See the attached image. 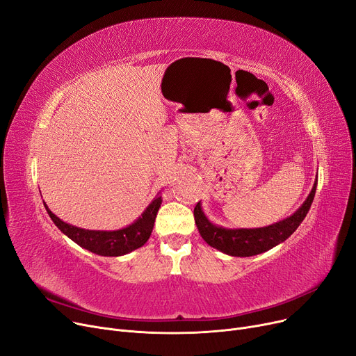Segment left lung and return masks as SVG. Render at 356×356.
<instances>
[{
  "instance_id": "8db88e82",
  "label": "left lung",
  "mask_w": 356,
  "mask_h": 356,
  "mask_svg": "<svg viewBox=\"0 0 356 356\" xmlns=\"http://www.w3.org/2000/svg\"><path fill=\"white\" fill-rule=\"evenodd\" d=\"M317 179L313 184V189L305 203L298 208L291 216L280 220L273 225L264 228H254V229H228L222 228L213 223L204 216L200 202L195 207V222L199 229L200 236L207 241V244L211 247L225 252L232 257H252L261 252H266L275 245L282 244L297 228L303 219L306 218L312 202L316 193Z\"/></svg>"
}]
</instances>
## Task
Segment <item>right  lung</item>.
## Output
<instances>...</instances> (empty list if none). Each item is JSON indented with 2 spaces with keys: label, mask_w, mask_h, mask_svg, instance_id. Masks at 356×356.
I'll use <instances>...</instances> for the list:
<instances>
[{
  "label": "right lung",
  "mask_w": 356,
  "mask_h": 356,
  "mask_svg": "<svg viewBox=\"0 0 356 356\" xmlns=\"http://www.w3.org/2000/svg\"><path fill=\"white\" fill-rule=\"evenodd\" d=\"M160 204L161 196H157L134 223L118 231H89L73 227L56 216L46 203L44 208L54 225L82 248L102 257H120L143 247L148 241Z\"/></svg>",
  "instance_id": "obj_1"
}]
</instances>
